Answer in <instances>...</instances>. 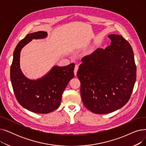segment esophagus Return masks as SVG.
Segmentation results:
<instances>
[{"instance_id":"1","label":"esophagus","mask_w":146,"mask_h":146,"mask_svg":"<svg viewBox=\"0 0 146 146\" xmlns=\"http://www.w3.org/2000/svg\"><path fill=\"white\" fill-rule=\"evenodd\" d=\"M78 68H79V66H78V65H75L74 69V75H75V76L76 75V74H77V72H78Z\"/></svg>"}]
</instances>
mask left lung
Segmentation results:
<instances>
[{
	"instance_id": "left-lung-1",
	"label": "left lung",
	"mask_w": 146,
	"mask_h": 146,
	"mask_svg": "<svg viewBox=\"0 0 146 146\" xmlns=\"http://www.w3.org/2000/svg\"><path fill=\"white\" fill-rule=\"evenodd\" d=\"M111 44L82 59L77 73L83 105L95 113L106 114L129 101L136 80L134 52L121 35H109Z\"/></svg>"
}]
</instances>
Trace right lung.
<instances>
[{"mask_svg":"<svg viewBox=\"0 0 146 146\" xmlns=\"http://www.w3.org/2000/svg\"><path fill=\"white\" fill-rule=\"evenodd\" d=\"M47 32L38 31L28 34L17 45L11 67V80L19 104L28 111L36 113H48L57 109L61 97L70 80L74 78V64L66 66H54L42 77L31 79L20 67L21 52L33 40L44 39Z\"/></svg>","mask_w":146,"mask_h":146,"instance_id":"1","label":"right lung"}]
</instances>
